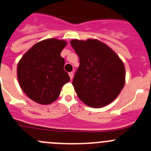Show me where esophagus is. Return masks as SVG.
Segmentation results:
<instances>
[{
    "label": "esophagus",
    "mask_w": 151,
    "mask_h": 151,
    "mask_svg": "<svg viewBox=\"0 0 151 151\" xmlns=\"http://www.w3.org/2000/svg\"><path fill=\"white\" fill-rule=\"evenodd\" d=\"M69 77H70V80H72L73 77H74V74H73V72H70V73H69Z\"/></svg>",
    "instance_id": "obj_1"
}]
</instances>
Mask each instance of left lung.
<instances>
[{
    "label": "left lung",
    "mask_w": 151,
    "mask_h": 151,
    "mask_svg": "<svg viewBox=\"0 0 151 151\" xmlns=\"http://www.w3.org/2000/svg\"><path fill=\"white\" fill-rule=\"evenodd\" d=\"M70 45L80 59L72 82L79 99L91 108L111 104L125 85L123 61L112 49L96 39H74Z\"/></svg>",
    "instance_id": "1"
}]
</instances>
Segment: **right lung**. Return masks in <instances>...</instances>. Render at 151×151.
I'll list each match as a JSON object with an SVG mask.
<instances>
[{
    "instance_id": "right-lung-1",
    "label": "right lung",
    "mask_w": 151,
    "mask_h": 151,
    "mask_svg": "<svg viewBox=\"0 0 151 151\" xmlns=\"http://www.w3.org/2000/svg\"><path fill=\"white\" fill-rule=\"evenodd\" d=\"M67 42L55 38L37 43L22 57L17 66V77L22 91L40 104H50L70 81L64 70L65 59L60 53Z\"/></svg>"
}]
</instances>
